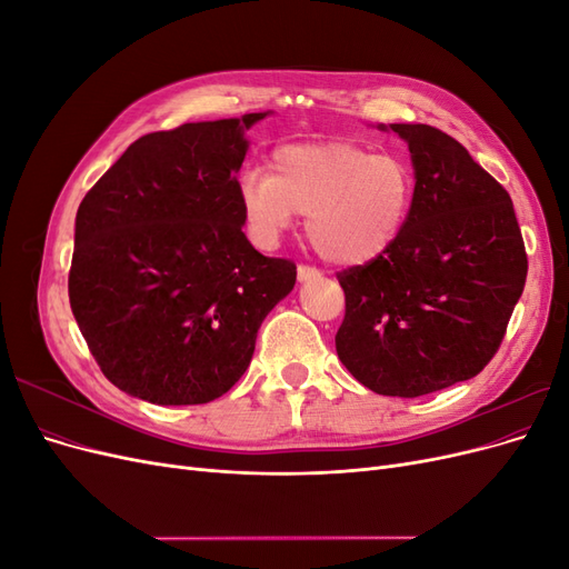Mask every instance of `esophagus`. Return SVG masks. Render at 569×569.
Returning a JSON list of instances; mask_svg holds the SVG:
<instances>
[{"mask_svg": "<svg viewBox=\"0 0 569 569\" xmlns=\"http://www.w3.org/2000/svg\"><path fill=\"white\" fill-rule=\"evenodd\" d=\"M320 270L318 268H313V266H299L297 268V278H299V282H308V280H320Z\"/></svg>", "mask_w": 569, "mask_h": 569, "instance_id": "esophagus-1", "label": "esophagus"}]
</instances>
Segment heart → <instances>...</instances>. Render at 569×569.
Here are the masks:
<instances>
[{
    "instance_id": "obj_1",
    "label": "heart",
    "mask_w": 569,
    "mask_h": 569,
    "mask_svg": "<svg viewBox=\"0 0 569 569\" xmlns=\"http://www.w3.org/2000/svg\"><path fill=\"white\" fill-rule=\"evenodd\" d=\"M270 173L247 168L237 182L251 237L274 247L306 216V237L325 261L363 266L385 256L406 230L416 178L393 151L330 140L272 151Z\"/></svg>"
}]
</instances>
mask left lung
Listing matches in <instances>:
<instances>
[{"instance_id":"left-lung-1","label":"left lung","mask_w":569,"mask_h":569,"mask_svg":"<svg viewBox=\"0 0 569 569\" xmlns=\"http://www.w3.org/2000/svg\"><path fill=\"white\" fill-rule=\"evenodd\" d=\"M416 168L406 230L385 256L337 272L347 313L337 353L382 396L432 393L479 375L527 280L510 194L451 134L391 123Z\"/></svg>"}]
</instances>
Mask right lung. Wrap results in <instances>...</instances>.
<instances>
[{"label": "right lung", "mask_w": 569, "mask_h": 569, "mask_svg": "<svg viewBox=\"0 0 569 569\" xmlns=\"http://www.w3.org/2000/svg\"><path fill=\"white\" fill-rule=\"evenodd\" d=\"M266 116L149 132L80 201L68 299L120 391L159 406L218 399L295 289L297 266L258 253L242 232L244 132Z\"/></svg>", "instance_id": "1"}]
</instances>
